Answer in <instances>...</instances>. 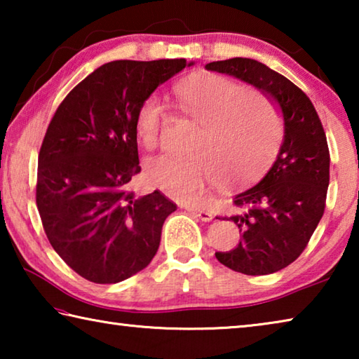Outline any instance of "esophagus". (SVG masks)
<instances>
[{"label":"esophagus","mask_w":359,"mask_h":359,"mask_svg":"<svg viewBox=\"0 0 359 359\" xmlns=\"http://www.w3.org/2000/svg\"><path fill=\"white\" fill-rule=\"evenodd\" d=\"M187 210L190 212L193 217H198L199 220H203V222H210L212 218H214V215H212L209 210H201V209H194V208H188Z\"/></svg>","instance_id":"obj_1"}]
</instances>
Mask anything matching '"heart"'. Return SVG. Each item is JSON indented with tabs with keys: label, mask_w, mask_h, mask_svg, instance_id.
<instances>
[{
	"label": "heart",
	"mask_w": 359,
	"mask_h": 359,
	"mask_svg": "<svg viewBox=\"0 0 359 359\" xmlns=\"http://www.w3.org/2000/svg\"><path fill=\"white\" fill-rule=\"evenodd\" d=\"M180 111L199 131L190 156L160 155L145 161V179L175 201L190 203L209 185H247L263 177L283 139V123L263 93L220 74H199L174 88ZM165 106L151 95L135 117L137 141L155 149L161 137Z\"/></svg>",
	"instance_id": "obj_1"
}]
</instances>
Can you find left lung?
Wrapping results in <instances>:
<instances>
[{"label":"left lung","instance_id":"8db88e82","mask_svg":"<svg viewBox=\"0 0 359 359\" xmlns=\"http://www.w3.org/2000/svg\"><path fill=\"white\" fill-rule=\"evenodd\" d=\"M205 69L253 85L282 109L285 135L276 163L259 184L233 199L239 212L229 220L238 224L242 239L233 250L215 253L236 272L272 274L299 257L323 217L330 185L323 125L299 87L257 60L229 58Z\"/></svg>","mask_w":359,"mask_h":359}]
</instances>
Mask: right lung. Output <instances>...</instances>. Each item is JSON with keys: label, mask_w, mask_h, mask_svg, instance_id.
Returning <instances> with one entry per match:
<instances>
[{"label": "right lung", "mask_w": 359, "mask_h": 359, "mask_svg": "<svg viewBox=\"0 0 359 359\" xmlns=\"http://www.w3.org/2000/svg\"><path fill=\"white\" fill-rule=\"evenodd\" d=\"M185 58L100 66L71 90L48 123L38 158L36 204L60 258L95 283H118L150 264L166 217L177 209L155 190L136 198L141 172L135 117Z\"/></svg>", "instance_id": "1"}]
</instances>
